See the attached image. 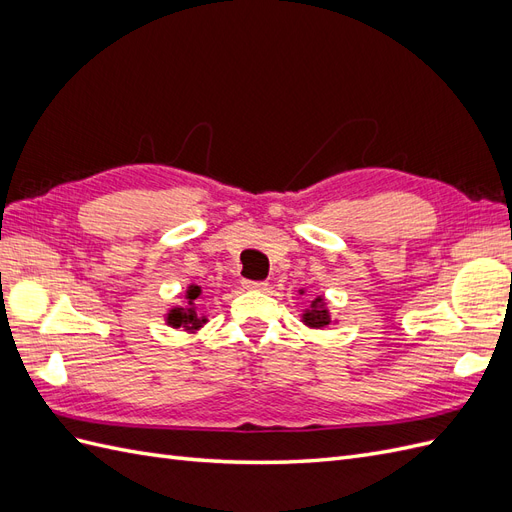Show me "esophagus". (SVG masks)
I'll return each mask as SVG.
<instances>
[{
    "mask_svg": "<svg viewBox=\"0 0 512 512\" xmlns=\"http://www.w3.org/2000/svg\"><path fill=\"white\" fill-rule=\"evenodd\" d=\"M243 286L247 290H267V282H254V280H245Z\"/></svg>",
    "mask_w": 512,
    "mask_h": 512,
    "instance_id": "34e87169",
    "label": "esophagus"
}]
</instances>
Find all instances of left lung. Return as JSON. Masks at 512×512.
Returning <instances> with one entry per match:
<instances>
[{"mask_svg":"<svg viewBox=\"0 0 512 512\" xmlns=\"http://www.w3.org/2000/svg\"><path fill=\"white\" fill-rule=\"evenodd\" d=\"M303 322L307 324V327H312V329H322V327H327V324L331 322L329 309H327V305H324L322 297L312 301V305H309V309L303 314Z\"/></svg>","mask_w":512,"mask_h":512,"instance_id":"1","label":"left lung"}]
</instances>
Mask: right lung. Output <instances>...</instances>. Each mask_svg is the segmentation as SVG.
<instances>
[{
    "label": "right lung",
    "instance_id": "obj_1",
    "mask_svg": "<svg viewBox=\"0 0 512 512\" xmlns=\"http://www.w3.org/2000/svg\"><path fill=\"white\" fill-rule=\"evenodd\" d=\"M203 294V290H200V286L192 284L188 290H185V303L183 307H173L166 316V322L170 324V327H183L185 331H196L203 327V324L207 322L205 316L198 314V297Z\"/></svg>",
    "mask_w": 512,
    "mask_h": 512
}]
</instances>
